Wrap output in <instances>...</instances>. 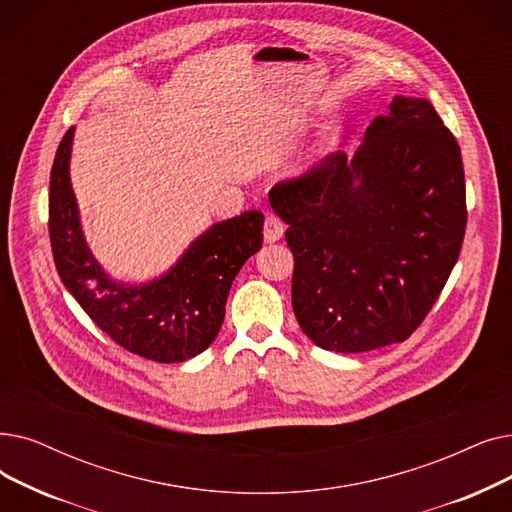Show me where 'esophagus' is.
<instances>
[{
	"label": "esophagus",
	"mask_w": 512,
	"mask_h": 512,
	"mask_svg": "<svg viewBox=\"0 0 512 512\" xmlns=\"http://www.w3.org/2000/svg\"><path fill=\"white\" fill-rule=\"evenodd\" d=\"M284 234V224L280 221L278 215H268L265 217V224H263V238L268 242H276L280 240Z\"/></svg>",
	"instance_id": "34e87169"
}]
</instances>
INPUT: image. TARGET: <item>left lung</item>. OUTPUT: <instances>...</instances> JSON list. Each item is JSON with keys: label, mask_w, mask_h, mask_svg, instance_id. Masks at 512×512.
I'll list each match as a JSON object with an SVG mask.
<instances>
[{"label": "left lung", "mask_w": 512, "mask_h": 512, "mask_svg": "<svg viewBox=\"0 0 512 512\" xmlns=\"http://www.w3.org/2000/svg\"><path fill=\"white\" fill-rule=\"evenodd\" d=\"M295 257L293 311L318 347L402 343L427 318L466 230L460 146L431 102L395 96L355 150L270 190Z\"/></svg>", "instance_id": "obj_1"}]
</instances>
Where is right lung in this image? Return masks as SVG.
Returning <instances> with one entry per match:
<instances>
[{
	"mask_svg": "<svg viewBox=\"0 0 512 512\" xmlns=\"http://www.w3.org/2000/svg\"><path fill=\"white\" fill-rule=\"evenodd\" d=\"M75 127L64 133L50 175V242L56 270L92 322L117 345L161 364L203 353L226 316L232 280L263 242V213L244 211L196 238L169 274L142 286L110 280L79 226L69 177Z\"/></svg>",
	"mask_w": 512,
	"mask_h": 512,
	"instance_id": "obj_1",
	"label": "right lung"
}]
</instances>
